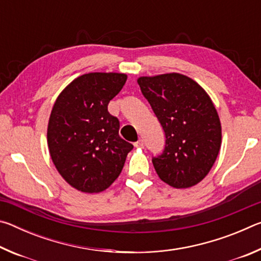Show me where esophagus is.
<instances>
[{
    "label": "esophagus",
    "instance_id": "1",
    "mask_svg": "<svg viewBox=\"0 0 261 261\" xmlns=\"http://www.w3.org/2000/svg\"><path fill=\"white\" fill-rule=\"evenodd\" d=\"M134 145H135V147H144V141L140 139V140L137 141V143H135Z\"/></svg>",
    "mask_w": 261,
    "mask_h": 261
}]
</instances>
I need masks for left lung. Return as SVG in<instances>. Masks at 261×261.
Masks as SVG:
<instances>
[{
	"label": "left lung",
	"mask_w": 261,
	"mask_h": 261,
	"mask_svg": "<svg viewBox=\"0 0 261 261\" xmlns=\"http://www.w3.org/2000/svg\"><path fill=\"white\" fill-rule=\"evenodd\" d=\"M137 82L166 135L165 151L152 159L159 177L176 189L201 182L218 158L222 138L210 95L177 72L139 77Z\"/></svg>",
	"instance_id": "8db88e82"
}]
</instances>
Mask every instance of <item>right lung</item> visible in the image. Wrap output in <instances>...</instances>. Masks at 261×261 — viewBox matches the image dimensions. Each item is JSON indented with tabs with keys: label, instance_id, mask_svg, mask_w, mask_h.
Masks as SVG:
<instances>
[{
	"label": "right lung",
	"instance_id": "right-lung-1",
	"mask_svg": "<svg viewBox=\"0 0 261 261\" xmlns=\"http://www.w3.org/2000/svg\"><path fill=\"white\" fill-rule=\"evenodd\" d=\"M125 73L90 72L79 76L57 96L47 129L53 163L78 191H105L120 176L134 146L123 140L120 122L108 103L126 82Z\"/></svg>",
	"mask_w": 261,
	"mask_h": 261
}]
</instances>
